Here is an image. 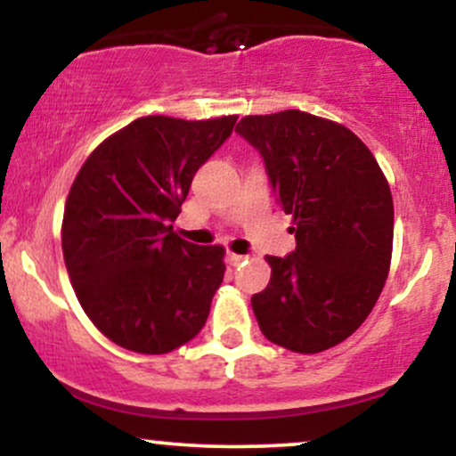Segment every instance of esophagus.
Returning <instances> with one entry per match:
<instances>
[{
  "mask_svg": "<svg viewBox=\"0 0 456 456\" xmlns=\"http://www.w3.org/2000/svg\"><path fill=\"white\" fill-rule=\"evenodd\" d=\"M244 259H246L244 255H238V253H227V264H229V265H240V264H242Z\"/></svg>",
  "mask_w": 456,
  "mask_h": 456,
  "instance_id": "34e87169",
  "label": "esophagus"
}]
</instances>
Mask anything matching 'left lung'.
<instances>
[{
    "mask_svg": "<svg viewBox=\"0 0 456 456\" xmlns=\"http://www.w3.org/2000/svg\"><path fill=\"white\" fill-rule=\"evenodd\" d=\"M264 156L294 221L296 250L265 261L250 305L268 341L319 354L362 326L388 279L395 208L384 171L349 128L297 109L246 115L235 126Z\"/></svg>",
    "mask_w": 456,
    "mask_h": 456,
    "instance_id": "left-lung-1",
    "label": "left lung"
}]
</instances>
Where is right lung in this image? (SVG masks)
Instances as JSON below:
<instances>
[{"label":"right lung","instance_id":"add662e5","mask_svg":"<svg viewBox=\"0 0 456 456\" xmlns=\"http://www.w3.org/2000/svg\"><path fill=\"white\" fill-rule=\"evenodd\" d=\"M238 115H145L87 156L68 192L61 250L86 315L109 341L159 355L195 338L224 276L221 244L174 232L197 169Z\"/></svg>","mask_w":456,"mask_h":456}]
</instances>
